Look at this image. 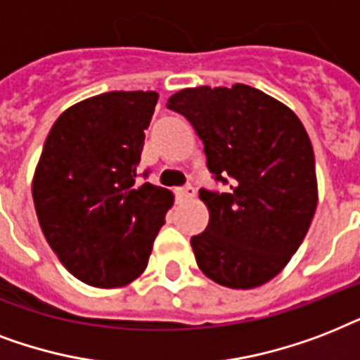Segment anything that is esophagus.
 <instances>
[{
  "label": "esophagus",
  "instance_id": "esophagus-1",
  "mask_svg": "<svg viewBox=\"0 0 360 360\" xmlns=\"http://www.w3.org/2000/svg\"><path fill=\"white\" fill-rule=\"evenodd\" d=\"M174 193H176V197H178V199H180V200L191 199V197H195V189L191 188V186H186V188L174 189Z\"/></svg>",
  "mask_w": 360,
  "mask_h": 360
}]
</instances>
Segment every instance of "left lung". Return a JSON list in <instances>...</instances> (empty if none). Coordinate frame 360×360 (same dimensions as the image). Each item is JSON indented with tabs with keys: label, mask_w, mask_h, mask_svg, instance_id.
I'll return each instance as SVG.
<instances>
[{
	"label": "left lung",
	"mask_w": 360,
	"mask_h": 360,
	"mask_svg": "<svg viewBox=\"0 0 360 360\" xmlns=\"http://www.w3.org/2000/svg\"><path fill=\"white\" fill-rule=\"evenodd\" d=\"M205 144L227 191L200 189L210 212L191 236L199 269L231 289L263 285L304 240L317 206L316 160L297 114L252 86L186 88L169 97Z\"/></svg>",
	"instance_id": "1"
}]
</instances>
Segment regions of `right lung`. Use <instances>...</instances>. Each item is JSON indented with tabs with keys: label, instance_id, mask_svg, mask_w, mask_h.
Instances as JSON below:
<instances>
[{
	"label": "right lung",
	"instance_id": "obj_1",
	"mask_svg": "<svg viewBox=\"0 0 360 360\" xmlns=\"http://www.w3.org/2000/svg\"><path fill=\"white\" fill-rule=\"evenodd\" d=\"M158 97H90L67 108L44 141L32 189L39 225L63 266L88 285L120 287L141 276L172 205L171 191L135 184Z\"/></svg>",
	"mask_w": 360,
	"mask_h": 360
}]
</instances>
